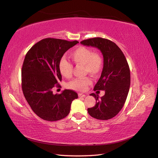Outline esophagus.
Instances as JSON below:
<instances>
[{"mask_svg": "<svg viewBox=\"0 0 158 158\" xmlns=\"http://www.w3.org/2000/svg\"><path fill=\"white\" fill-rule=\"evenodd\" d=\"M78 95L79 98H85V95L84 94H82V93H78Z\"/></svg>", "mask_w": 158, "mask_h": 158, "instance_id": "esophagus-1", "label": "esophagus"}]
</instances>
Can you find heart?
Instances as JSON below:
<instances>
[{
    "mask_svg": "<svg viewBox=\"0 0 158 158\" xmlns=\"http://www.w3.org/2000/svg\"><path fill=\"white\" fill-rule=\"evenodd\" d=\"M70 56L76 64H82L85 73L94 76H98L103 67V59L98 52L85 47H79L70 52ZM59 69L60 74L65 78H70L73 73V66L64 57L59 63ZM92 84L89 77L76 78L68 84V88L76 91H84L87 86Z\"/></svg>",
    "mask_w": 158,
    "mask_h": 158,
    "instance_id": "b5f03b06",
    "label": "heart"
}]
</instances>
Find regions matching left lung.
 <instances>
[{"label":"left lung","instance_id":"obj_1","mask_svg":"<svg viewBox=\"0 0 158 158\" xmlns=\"http://www.w3.org/2000/svg\"><path fill=\"white\" fill-rule=\"evenodd\" d=\"M80 44L96 47L103 56L101 77L94 90H105V95L99 99L98 94H90L95 98L96 103L88 108V112L95 118L108 120L117 115L126 102L131 84L128 64L121 49L109 40L94 37L83 40Z\"/></svg>","mask_w":158,"mask_h":158}]
</instances>
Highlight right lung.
<instances>
[{
	"mask_svg": "<svg viewBox=\"0 0 158 158\" xmlns=\"http://www.w3.org/2000/svg\"><path fill=\"white\" fill-rule=\"evenodd\" d=\"M78 43L45 38L32 46L26 55L22 69L23 94L33 111L44 120L56 121L66 117L72 102L78 98L73 90L53 94L52 89L60 87L59 82L62 80L60 59Z\"/></svg>",
	"mask_w": 158,
	"mask_h": 158,
	"instance_id": "obj_1",
	"label": "right lung"
}]
</instances>
